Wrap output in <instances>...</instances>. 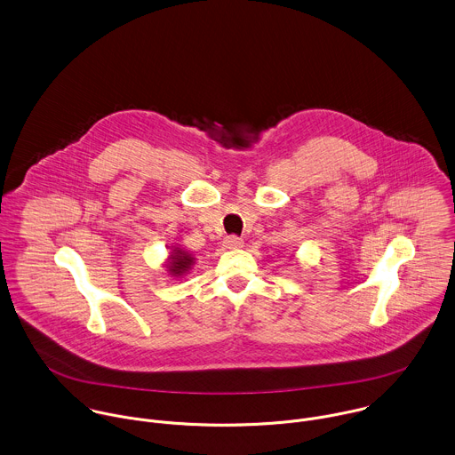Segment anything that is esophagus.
<instances>
[{
	"instance_id": "1",
	"label": "esophagus",
	"mask_w": 455,
	"mask_h": 455,
	"mask_svg": "<svg viewBox=\"0 0 455 455\" xmlns=\"http://www.w3.org/2000/svg\"><path fill=\"white\" fill-rule=\"evenodd\" d=\"M223 244H225V248H230V250H237V248H243V239L241 237H237V235H228V237H225V241H223Z\"/></svg>"
}]
</instances>
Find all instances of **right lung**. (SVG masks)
Returning a JSON list of instances; mask_svg holds the SVG:
<instances>
[{
  "label": "right lung",
  "instance_id": "right-lung-1",
  "mask_svg": "<svg viewBox=\"0 0 455 455\" xmlns=\"http://www.w3.org/2000/svg\"><path fill=\"white\" fill-rule=\"evenodd\" d=\"M195 266V257L193 253H189L188 250L180 248V246H172L170 248V255L164 262L166 273L173 278H182L184 275L189 273V269Z\"/></svg>",
  "mask_w": 455,
  "mask_h": 455
}]
</instances>
